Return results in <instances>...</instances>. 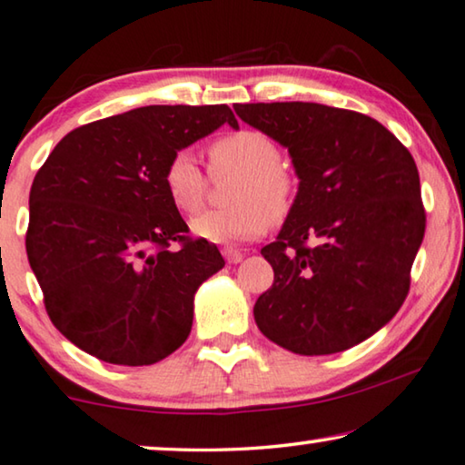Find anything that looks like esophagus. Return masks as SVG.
Segmentation results:
<instances>
[{
    "label": "esophagus",
    "mask_w": 465,
    "mask_h": 465,
    "mask_svg": "<svg viewBox=\"0 0 465 465\" xmlns=\"http://www.w3.org/2000/svg\"><path fill=\"white\" fill-rule=\"evenodd\" d=\"M222 255H224V260L228 262V264H239V262L245 258L243 252H239V249H232V247L222 249Z\"/></svg>",
    "instance_id": "obj_1"
}]
</instances>
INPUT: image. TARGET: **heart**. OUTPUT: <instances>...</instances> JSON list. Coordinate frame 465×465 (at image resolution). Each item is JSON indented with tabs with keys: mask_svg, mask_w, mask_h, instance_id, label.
<instances>
[{
	"mask_svg": "<svg viewBox=\"0 0 465 465\" xmlns=\"http://www.w3.org/2000/svg\"><path fill=\"white\" fill-rule=\"evenodd\" d=\"M213 178L237 176L228 188V210L207 212L191 222L194 237L231 245L253 241L293 210L298 180L281 161V146L260 130H237L213 140L207 149ZM163 188L183 213L199 212L207 197V178L188 151L172 154Z\"/></svg>",
	"mask_w": 465,
	"mask_h": 465,
	"instance_id": "b5f03b06",
	"label": "heart"
}]
</instances>
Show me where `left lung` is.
Listing matches in <instances>:
<instances>
[{
  "label": "left lung",
  "mask_w": 465,
  "mask_h": 465,
  "mask_svg": "<svg viewBox=\"0 0 465 465\" xmlns=\"http://www.w3.org/2000/svg\"><path fill=\"white\" fill-rule=\"evenodd\" d=\"M234 113L285 146L300 178L277 241L262 247L274 282L253 306L258 329L306 356L361 344L399 312L426 232L411 153L356 111L255 103Z\"/></svg>",
  "instance_id": "8db88e82"
}]
</instances>
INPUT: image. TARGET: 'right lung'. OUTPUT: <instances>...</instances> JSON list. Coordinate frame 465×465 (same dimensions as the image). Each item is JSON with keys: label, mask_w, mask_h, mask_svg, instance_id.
Wrapping results in <instances>:
<instances>
[{"label": "right lung", "mask_w": 465, "mask_h": 465, "mask_svg": "<svg viewBox=\"0 0 465 465\" xmlns=\"http://www.w3.org/2000/svg\"><path fill=\"white\" fill-rule=\"evenodd\" d=\"M224 121L239 127L226 104L143 106L69 132L39 167L26 255L54 327L84 352L143 367L186 341L194 293L224 260L188 237L163 170Z\"/></svg>", "instance_id": "1"}]
</instances>
